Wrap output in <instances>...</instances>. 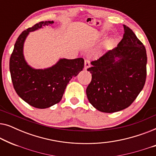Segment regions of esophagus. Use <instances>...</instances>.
Segmentation results:
<instances>
[{"label":"esophagus","mask_w":156,"mask_h":156,"mask_svg":"<svg viewBox=\"0 0 156 156\" xmlns=\"http://www.w3.org/2000/svg\"><path fill=\"white\" fill-rule=\"evenodd\" d=\"M90 67V61L89 59H85L84 60V69H88Z\"/></svg>","instance_id":"obj_1"}]
</instances>
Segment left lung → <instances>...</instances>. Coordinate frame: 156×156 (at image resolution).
I'll use <instances>...</instances> for the list:
<instances>
[{
    "label": "left lung",
    "instance_id": "1",
    "mask_svg": "<svg viewBox=\"0 0 156 156\" xmlns=\"http://www.w3.org/2000/svg\"><path fill=\"white\" fill-rule=\"evenodd\" d=\"M124 34L116 48L91 62V81L86 92L89 101L104 113L129 107L144 88L147 55L144 44L123 25Z\"/></svg>",
    "mask_w": 156,
    "mask_h": 156
}]
</instances>
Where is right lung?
I'll list each match as a JSON object with an SVG mask.
<instances>
[{"instance_id": "right-lung-1", "label": "right lung", "mask_w": 156, "mask_h": 156, "mask_svg": "<svg viewBox=\"0 0 156 156\" xmlns=\"http://www.w3.org/2000/svg\"><path fill=\"white\" fill-rule=\"evenodd\" d=\"M54 23L42 21L24 30L17 39L10 58V72L16 93L33 107L46 108L59 103L66 87L73 76L84 68L83 58L60 59L55 65L37 69L27 65L23 55V45L30 32Z\"/></svg>"}]
</instances>
